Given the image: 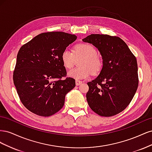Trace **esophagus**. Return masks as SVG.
<instances>
[{
	"label": "esophagus",
	"instance_id": "obj_1",
	"mask_svg": "<svg viewBox=\"0 0 152 152\" xmlns=\"http://www.w3.org/2000/svg\"><path fill=\"white\" fill-rule=\"evenodd\" d=\"M81 84H82V81L79 80H75V84H76V86H79Z\"/></svg>",
	"mask_w": 152,
	"mask_h": 152
}]
</instances>
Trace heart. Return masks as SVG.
<instances>
[{
	"label": "heart",
	"mask_w": 152,
	"mask_h": 152,
	"mask_svg": "<svg viewBox=\"0 0 152 152\" xmlns=\"http://www.w3.org/2000/svg\"><path fill=\"white\" fill-rule=\"evenodd\" d=\"M61 61L64 66L71 68L75 59L82 58L80 68H73L68 72V76L77 80L87 79L93 72L94 73L100 71L103 66L102 59L98 56V51L93 45L90 44H81L75 46L74 53L66 48L61 54Z\"/></svg>",
	"instance_id": "obj_1"
}]
</instances>
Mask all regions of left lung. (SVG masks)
<instances>
[{
	"instance_id": "left-lung-1",
	"label": "left lung",
	"mask_w": 152,
	"mask_h": 152,
	"mask_svg": "<svg viewBox=\"0 0 152 152\" xmlns=\"http://www.w3.org/2000/svg\"><path fill=\"white\" fill-rule=\"evenodd\" d=\"M98 48L103 59L99 75L87 83L88 104L96 113L111 117L129 104L138 86L136 58L120 37L91 34L82 39Z\"/></svg>"
}]
</instances>
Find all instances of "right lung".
I'll return each instance as SVG.
<instances>
[{"mask_svg":"<svg viewBox=\"0 0 152 152\" xmlns=\"http://www.w3.org/2000/svg\"><path fill=\"white\" fill-rule=\"evenodd\" d=\"M77 36L50 31L35 36L21 47L13 72V82L21 103L37 115L49 117L60 110L65 96L75 87L66 76L61 54Z\"/></svg>","mask_w":152,"mask_h":152,"instance_id":"right-lung-1","label":"right lung"}]
</instances>
